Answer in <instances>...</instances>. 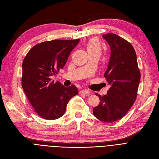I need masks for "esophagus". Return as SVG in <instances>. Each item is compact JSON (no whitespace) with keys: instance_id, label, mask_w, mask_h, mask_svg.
I'll return each mask as SVG.
<instances>
[{"instance_id":"esophagus-1","label":"esophagus","mask_w":159,"mask_h":159,"mask_svg":"<svg viewBox=\"0 0 159 159\" xmlns=\"http://www.w3.org/2000/svg\"><path fill=\"white\" fill-rule=\"evenodd\" d=\"M80 94H89L90 91L88 89H82L80 91Z\"/></svg>"}]
</instances>
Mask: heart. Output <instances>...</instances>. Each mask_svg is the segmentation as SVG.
I'll use <instances>...</instances> for the list:
<instances>
[{
    "label": "heart",
    "instance_id": "obj_1",
    "mask_svg": "<svg viewBox=\"0 0 159 159\" xmlns=\"http://www.w3.org/2000/svg\"><path fill=\"white\" fill-rule=\"evenodd\" d=\"M86 48L88 53H97L101 55L102 48L101 43L97 39H92L89 40Z\"/></svg>",
    "mask_w": 159,
    "mask_h": 159
}]
</instances>
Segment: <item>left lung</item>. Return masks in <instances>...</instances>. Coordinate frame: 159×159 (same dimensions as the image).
<instances>
[{"label": "left lung", "instance_id": "1", "mask_svg": "<svg viewBox=\"0 0 159 159\" xmlns=\"http://www.w3.org/2000/svg\"><path fill=\"white\" fill-rule=\"evenodd\" d=\"M102 37L111 50L110 61L104 73L110 88L107 95H98L99 104L93 110L95 117L102 122L111 123L126 115L134 104L140 80L137 55L132 45L114 33Z\"/></svg>", "mask_w": 159, "mask_h": 159}]
</instances>
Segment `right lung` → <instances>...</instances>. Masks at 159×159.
I'll use <instances>...</instances> for the list:
<instances>
[{"label":"right lung","mask_w":159,"mask_h":159,"mask_svg":"<svg viewBox=\"0 0 159 159\" xmlns=\"http://www.w3.org/2000/svg\"><path fill=\"white\" fill-rule=\"evenodd\" d=\"M80 39L53 40L33 46L22 62V86L30 102L42 118L62 116L70 100L79 93L75 85L64 86L51 77L65 66Z\"/></svg>","instance_id":"1"}]
</instances>
